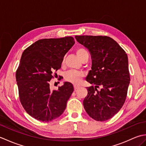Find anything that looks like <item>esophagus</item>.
<instances>
[{
  "label": "esophagus",
  "instance_id": "esophagus-1",
  "mask_svg": "<svg viewBox=\"0 0 146 146\" xmlns=\"http://www.w3.org/2000/svg\"><path fill=\"white\" fill-rule=\"evenodd\" d=\"M80 88V86L78 85H74V89H75V90H76L77 89H78Z\"/></svg>",
  "mask_w": 146,
  "mask_h": 146
}]
</instances>
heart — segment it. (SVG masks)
<instances>
[{
  "label": "heart",
  "instance_id": "obj_1",
  "mask_svg": "<svg viewBox=\"0 0 146 146\" xmlns=\"http://www.w3.org/2000/svg\"><path fill=\"white\" fill-rule=\"evenodd\" d=\"M76 52L77 56H78V58L81 60H82V59L86 54H88V52L86 51V49L83 48H78L76 49ZM83 77H84V73L83 72L71 70L68 71V72L65 74L64 79L66 80L67 82L73 83V84H78V83L82 81Z\"/></svg>",
  "mask_w": 146,
  "mask_h": 146
}]
</instances>
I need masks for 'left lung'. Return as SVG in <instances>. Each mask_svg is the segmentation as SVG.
<instances>
[{
  "mask_svg": "<svg viewBox=\"0 0 146 146\" xmlns=\"http://www.w3.org/2000/svg\"><path fill=\"white\" fill-rule=\"evenodd\" d=\"M75 38L88 49L92 59V70L86 80L95 86L87 87L85 110L95 120H107L117 113L125 101L131 80L127 55L108 36H75Z\"/></svg>",
  "mask_w": 146,
  "mask_h": 146,
  "instance_id": "8db88e82",
  "label": "left lung"
}]
</instances>
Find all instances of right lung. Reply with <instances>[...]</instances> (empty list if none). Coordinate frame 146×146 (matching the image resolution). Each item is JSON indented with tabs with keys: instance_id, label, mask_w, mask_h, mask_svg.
<instances>
[{
	"instance_id": "obj_1",
	"label": "right lung",
	"mask_w": 146,
	"mask_h": 146,
	"mask_svg": "<svg viewBox=\"0 0 146 146\" xmlns=\"http://www.w3.org/2000/svg\"><path fill=\"white\" fill-rule=\"evenodd\" d=\"M74 44L71 36L39 39L22 54L15 74L19 97L24 110L35 119L50 122L66 108L73 85L65 82L57 90H51L49 84L57 75L54 72L61 68L64 56Z\"/></svg>"
}]
</instances>
